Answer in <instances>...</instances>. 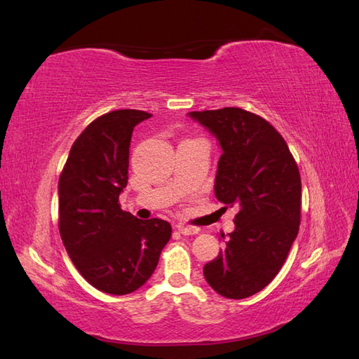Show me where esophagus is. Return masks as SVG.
I'll return each mask as SVG.
<instances>
[{
  "label": "esophagus",
  "mask_w": 359,
  "mask_h": 359,
  "mask_svg": "<svg viewBox=\"0 0 359 359\" xmlns=\"http://www.w3.org/2000/svg\"><path fill=\"white\" fill-rule=\"evenodd\" d=\"M177 231L180 232L182 236H196L197 234V229L196 228H189V226H177Z\"/></svg>",
  "instance_id": "esophagus-1"
}]
</instances>
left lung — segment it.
I'll list each match as a JSON object with an SVG mask.
<instances>
[{
    "label": "left lung",
    "mask_w": 359,
    "mask_h": 359,
    "mask_svg": "<svg viewBox=\"0 0 359 359\" xmlns=\"http://www.w3.org/2000/svg\"><path fill=\"white\" fill-rule=\"evenodd\" d=\"M188 116L219 140L214 193L226 208H238L236 229L205 264L203 275L222 297H251L275 278L297 238L302 217L297 162L280 133L254 113L226 107Z\"/></svg>",
    "instance_id": "obj_1"
}]
</instances>
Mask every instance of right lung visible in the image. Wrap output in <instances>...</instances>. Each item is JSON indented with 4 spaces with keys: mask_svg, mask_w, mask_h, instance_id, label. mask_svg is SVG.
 <instances>
[{
    "mask_svg": "<svg viewBox=\"0 0 359 359\" xmlns=\"http://www.w3.org/2000/svg\"><path fill=\"white\" fill-rule=\"evenodd\" d=\"M148 118L140 110L99 116L74 140L57 183L65 251L82 277L105 294L127 295L144 286L171 238L168 222L139 220L119 205L133 130Z\"/></svg>",
    "mask_w": 359,
    "mask_h": 359,
    "instance_id": "add662e5",
    "label": "right lung"
}]
</instances>
